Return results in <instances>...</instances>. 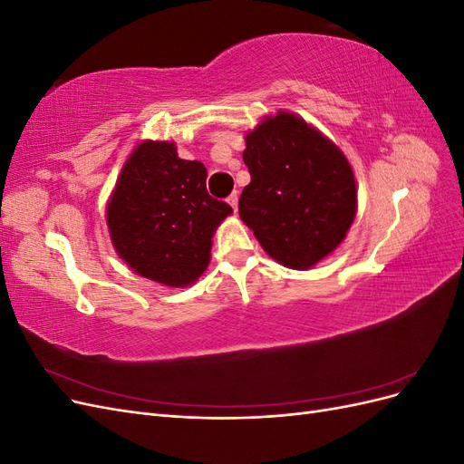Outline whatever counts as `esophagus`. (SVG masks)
<instances>
[{
    "label": "esophagus",
    "instance_id": "esophagus-1",
    "mask_svg": "<svg viewBox=\"0 0 464 464\" xmlns=\"http://www.w3.org/2000/svg\"><path fill=\"white\" fill-rule=\"evenodd\" d=\"M228 205L234 208V213L237 210V191H234L230 198H228Z\"/></svg>",
    "mask_w": 464,
    "mask_h": 464
}]
</instances>
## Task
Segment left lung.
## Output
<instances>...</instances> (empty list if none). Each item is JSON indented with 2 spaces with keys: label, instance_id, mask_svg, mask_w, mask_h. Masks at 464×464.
<instances>
[{
  "label": "left lung",
  "instance_id": "1",
  "mask_svg": "<svg viewBox=\"0 0 464 464\" xmlns=\"http://www.w3.org/2000/svg\"><path fill=\"white\" fill-rule=\"evenodd\" d=\"M251 181L240 218L261 247L290 269H310L353 227L358 189L343 150L290 111L266 116L246 135Z\"/></svg>",
  "mask_w": 464,
  "mask_h": 464
}]
</instances>
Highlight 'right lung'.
Returning <instances> with one entry per match:
<instances>
[{
	"instance_id": "add662e5",
	"label": "right lung",
	"mask_w": 464,
	"mask_h": 464,
	"mask_svg": "<svg viewBox=\"0 0 464 464\" xmlns=\"http://www.w3.org/2000/svg\"><path fill=\"white\" fill-rule=\"evenodd\" d=\"M207 168L181 160L168 141L139 143L106 207L110 240L131 269L164 286H189L210 261L232 207L207 193Z\"/></svg>"
}]
</instances>
